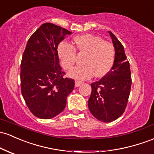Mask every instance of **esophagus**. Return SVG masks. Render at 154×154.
Here are the masks:
<instances>
[{"instance_id":"34e87169","label":"esophagus","mask_w":154,"mask_h":154,"mask_svg":"<svg viewBox=\"0 0 154 154\" xmlns=\"http://www.w3.org/2000/svg\"><path fill=\"white\" fill-rule=\"evenodd\" d=\"M82 83V82H81V81H77V80H76V81H75V87H76V88L79 87V86H80Z\"/></svg>"}]
</instances>
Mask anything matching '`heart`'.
<instances>
[{
  "label": "heart",
  "instance_id": "1",
  "mask_svg": "<svg viewBox=\"0 0 154 154\" xmlns=\"http://www.w3.org/2000/svg\"><path fill=\"white\" fill-rule=\"evenodd\" d=\"M74 48L66 42L58 47V55L65 69H71L76 60V52L87 53L82 61L84 66L69 71L68 76L76 80H88L94 75L102 77L111 70L115 61L116 51L113 45L104 42L101 37L92 34L79 35L74 37Z\"/></svg>",
  "mask_w": 154,
  "mask_h": 154
}]
</instances>
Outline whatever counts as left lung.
I'll list each match as a JSON object with an SVG mask.
<instances>
[{
    "instance_id": "8db88e82",
    "label": "left lung",
    "mask_w": 154,
    "mask_h": 154,
    "mask_svg": "<svg viewBox=\"0 0 154 154\" xmlns=\"http://www.w3.org/2000/svg\"><path fill=\"white\" fill-rule=\"evenodd\" d=\"M116 51L111 70L99 81L91 84L88 108L91 114L102 122H112L124 112L131 85L129 63L126 60L124 46L111 31Z\"/></svg>"
}]
</instances>
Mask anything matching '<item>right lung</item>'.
Returning <instances> with one entry per match:
<instances>
[{
	"label": "right lung",
	"mask_w": 154,
	"mask_h": 154,
	"mask_svg": "<svg viewBox=\"0 0 154 154\" xmlns=\"http://www.w3.org/2000/svg\"><path fill=\"white\" fill-rule=\"evenodd\" d=\"M72 32L52 23H44L27 43L21 62V91L30 112L50 119L63 110L74 80L63 77L58 55L59 43Z\"/></svg>",
	"instance_id": "obj_1"
}]
</instances>
